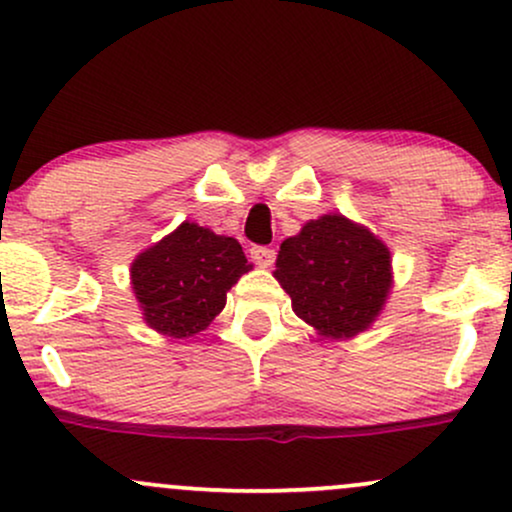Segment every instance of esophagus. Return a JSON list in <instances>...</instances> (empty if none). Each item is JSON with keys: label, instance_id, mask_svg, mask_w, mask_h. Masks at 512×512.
<instances>
[{"label": "esophagus", "instance_id": "1", "mask_svg": "<svg viewBox=\"0 0 512 512\" xmlns=\"http://www.w3.org/2000/svg\"><path fill=\"white\" fill-rule=\"evenodd\" d=\"M250 257H252V262L267 269V267H272V264H274L276 252L272 248H262V245H255V248L250 250Z\"/></svg>", "mask_w": 512, "mask_h": 512}]
</instances>
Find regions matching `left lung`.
Segmentation results:
<instances>
[{"instance_id": "left-lung-1", "label": "left lung", "mask_w": 512, "mask_h": 512, "mask_svg": "<svg viewBox=\"0 0 512 512\" xmlns=\"http://www.w3.org/2000/svg\"><path fill=\"white\" fill-rule=\"evenodd\" d=\"M274 279L291 296L293 313L332 339L373 327L392 291L390 248L344 214L310 219L286 238Z\"/></svg>"}]
</instances>
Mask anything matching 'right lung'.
Listing matches in <instances>:
<instances>
[{"mask_svg":"<svg viewBox=\"0 0 512 512\" xmlns=\"http://www.w3.org/2000/svg\"><path fill=\"white\" fill-rule=\"evenodd\" d=\"M250 269L236 238L182 221L134 257L129 281L146 325L163 337L187 339L207 330L226 293Z\"/></svg>","mask_w":512,"mask_h":512,"instance_id":"add662e5","label":"right lung"}]
</instances>
